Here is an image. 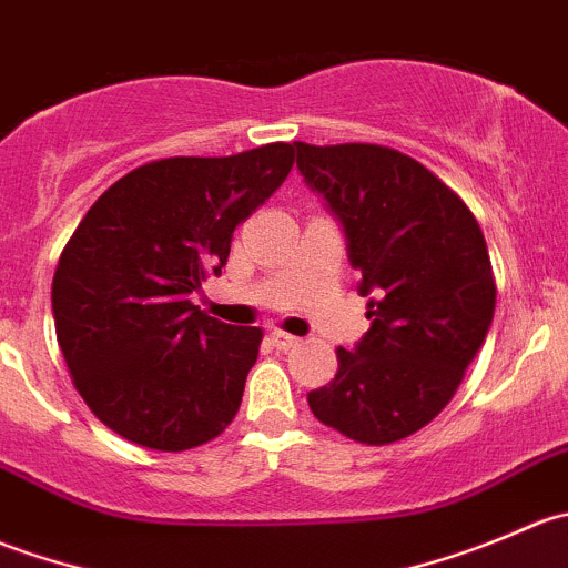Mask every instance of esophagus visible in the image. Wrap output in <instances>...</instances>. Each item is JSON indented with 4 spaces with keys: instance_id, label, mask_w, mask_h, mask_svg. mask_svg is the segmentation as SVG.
I'll return each mask as SVG.
<instances>
[{
    "instance_id": "1",
    "label": "esophagus",
    "mask_w": 568,
    "mask_h": 568,
    "mask_svg": "<svg viewBox=\"0 0 568 568\" xmlns=\"http://www.w3.org/2000/svg\"><path fill=\"white\" fill-rule=\"evenodd\" d=\"M268 337H272V346L280 348V352H288V348L300 346V337L288 335V332H283V329H274Z\"/></svg>"
}]
</instances>
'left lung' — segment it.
I'll use <instances>...</instances> for the list:
<instances>
[{"mask_svg": "<svg viewBox=\"0 0 568 568\" xmlns=\"http://www.w3.org/2000/svg\"><path fill=\"white\" fill-rule=\"evenodd\" d=\"M296 168L343 222L371 329L337 348V374L307 393L324 426L363 445L420 432L454 393L495 316L489 250L467 203L406 153L374 142H294Z\"/></svg>", "mask_w": 568, "mask_h": 568, "instance_id": "1", "label": "left lung"}]
</instances>
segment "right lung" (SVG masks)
<instances>
[{
  "instance_id": "right-lung-1",
  "label": "right lung",
  "mask_w": 568,
  "mask_h": 568,
  "mask_svg": "<svg viewBox=\"0 0 568 568\" xmlns=\"http://www.w3.org/2000/svg\"><path fill=\"white\" fill-rule=\"evenodd\" d=\"M291 168V142L148 162L68 239L51 283L57 343L73 387L114 434L178 454L233 423L263 329L222 324L189 294L222 272L233 231Z\"/></svg>"
}]
</instances>
